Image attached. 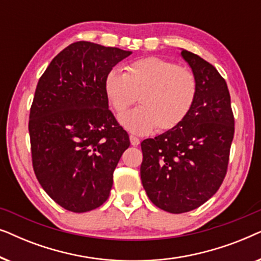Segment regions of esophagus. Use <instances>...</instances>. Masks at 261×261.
Returning a JSON list of instances; mask_svg holds the SVG:
<instances>
[{"mask_svg": "<svg viewBox=\"0 0 261 261\" xmlns=\"http://www.w3.org/2000/svg\"><path fill=\"white\" fill-rule=\"evenodd\" d=\"M129 140H130L132 146H139V144H140V140H139V138L134 137V135H130Z\"/></svg>", "mask_w": 261, "mask_h": 261, "instance_id": "34e87169", "label": "esophagus"}]
</instances>
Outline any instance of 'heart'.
<instances>
[{"instance_id":"1","label":"heart","mask_w":261,"mask_h":261,"mask_svg":"<svg viewBox=\"0 0 261 261\" xmlns=\"http://www.w3.org/2000/svg\"><path fill=\"white\" fill-rule=\"evenodd\" d=\"M105 92L109 105L121 115L139 96L140 107L120 117L134 134H147L155 127H177L192 108L197 83L194 73L170 60L148 57L127 66L124 73L112 70L106 76Z\"/></svg>"}]
</instances>
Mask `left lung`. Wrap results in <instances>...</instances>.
<instances>
[{
    "label": "left lung",
    "instance_id": "obj_1",
    "mask_svg": "<svg viewBox=\"0 0 261 261\" xmlns=\"http://www.w3.org/2000/svg\"><path fill=\"white\" fill-rule=\"evenodd\" d=\"M180 55L197 83L192 108L177 127L141 142L142 187L153 204L172 214L198 208L216 194L234 138L226 81L199 56Z\"/></svg>",
    "mask_w": 261,
    "mask_h": 261
}]
</instances>
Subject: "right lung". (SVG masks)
<instances>
[{
  "mask_svg": "<svg viewBox=\"0 0 261 261\" xmlns=\"http://www.w3.org/2000/svg\"><path fill=\"white\" fill-rule=\"evenodd\" d=\"M130 51L77 41L57 55L38 82L28 130L39 183L64 209L102 205L113 173L129 147L127 132L109 110L108 72Z\"/></svg>",
  "mask_w": 261,
  "mask_h": 261,
  "instance_id": "obj_1",
  "label": "right lung"
}]
</instances>
